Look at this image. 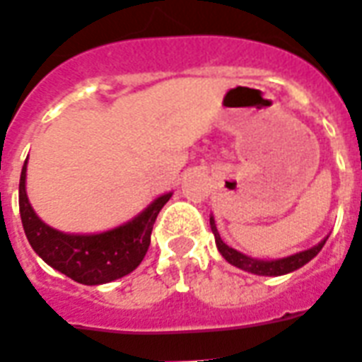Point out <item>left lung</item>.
<instances>
[{
	"mask_svg": "<svg viewBox=\"0 0 362 362\" xmlns=\"http://www.w3.org/2000/svg\"><path fill=\"white\" fill-rule=\"evenodd\" d=\"M210 227L211 232H214V236H216L217 251L221 252V257L225 258L228 264L240 267L243 272L255 273V275H262V277H279V275H286V273H292L296 272V269H299V267H303L305 264L310 262V260L322 251V247H324L329 238L325 236L318 245H314V247L307 249V251H299L296 252V255H290V257L275 258V260H260V258L247 257V255H243V252L236 251V249L228 247L227 243L221 240V236H219V232H217L214 216H210Z\"/></svg>",
	"mask_w": 362,
	"mask_h": 362,
	"instance_id": "left-lung-1",
	"label": "left lung"
}]
</instances>
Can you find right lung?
<instances>
[{
	"instance_id": "add662e5",
	"label": "right lung",
	"mask_w": 362,
	"mask_h": 362,
	"mask_svg": "<svg viewBox=\"0 0 362 362\" xmlns=\"http://www.w3.org/2000/svg\"><path fill=\"white\" fill-rule=\"evenodd\" d=\"M28 160L20 175V217L29 245L49 267L79 284L96 286L124 277L145 258L156 217L171 199L163 193L130 221L96 234H70L49 227L35 214L25 191Z\"/></svg>"
}]
</instances>
